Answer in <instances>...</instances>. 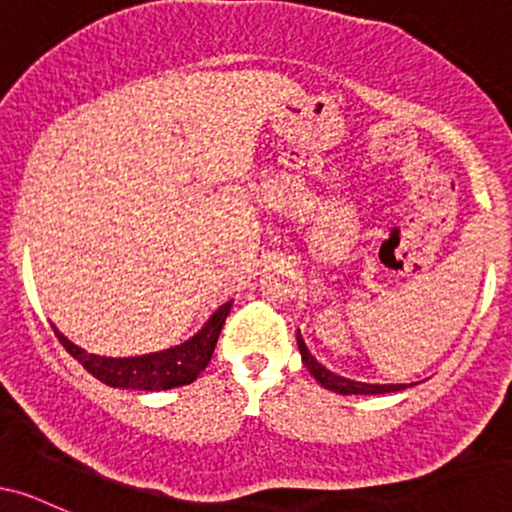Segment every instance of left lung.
<instances>
[{
    "label": "left lung",
    "instance_id": "8db88e82",
    "mask_svg": "<svg viewBox=\"0 0 512 512\" xmlns=\"http://www.w3.org/2000/svg\"><path fill=\"white\" fill-rule=\"evenodd\" d=\"M298 349H301L305 368L313 373L317 383L325 387V390L339 392V395H385V392H397L407 387V385H368V383H356V380L342 378V375L332 373V370H327L325 366H320V363L315 361L313 354L308 351V346H305V342L301 339V334H298Z\"/></svg>",
    "mask_w": 512,
    "mask_h": 512
}]
</instances>
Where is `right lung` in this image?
<instances>
[{
	"instance_id": "right-lung-1",
	"label": "right lung",
	"mask_w": 512,
	"mask_h": 512,
	"mask_svg": "<svg viewBox=\"0 0 512 512\" xmlns=\"http://www.w3.org/2000/svg\"><path fill=\"white\" fill-rule=\"evenodd\" d=\"M228 313H231V303H223L214 315L209 317L207 325L199 330L190 342L173 346V349L156 351V354L146 356H132V358H105L88 354V351L79 349V346L69 342L62 332H57L64 349L72 354L76 361L84 366L93 378L110 387H122V390H170V387L190 385L197 380V375L207 368L214 354L216 342L223 322H226Z\"/></svg>"
}]
</instances>
